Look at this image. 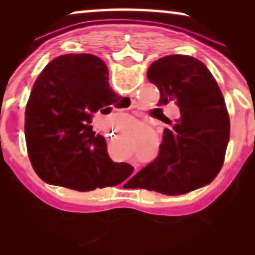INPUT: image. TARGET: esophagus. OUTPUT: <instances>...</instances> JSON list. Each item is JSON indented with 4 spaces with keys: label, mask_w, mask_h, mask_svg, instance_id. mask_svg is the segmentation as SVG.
Returning a JSON list of instances; mask_svg holds the SVG:
<instances>
[{
    "label": "esophagus",
    "mask_w": 255,
    "mask_h": 255,
    "mask_svg": "<svg viewBox=\"0 0 255 255\" xmlns=\"http://www.w3.org/2000/svg\"><path fill=\"white\" fill-rule=\"evenodd\" d=\"M115 135H116V132H113V133H108V135H107V137H108V139H113L114 137H115Z\"/></svg>",
    "instance_id": "esophagus-1"
}]
</instances>
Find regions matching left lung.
<instances>
[{
	"instance_id": "obj_1",
	"label": "left lung",
	"mask_w": 255,
	"mask_h": 255,
	"mask_svg": "<svg viewBox=\"0 0 255 255\" xmlns=\"http://www.w3.org/2000/svg\"><path fill=\"white\" fill-rule=\"evenodd\" d=\"M147 78L160 90L158 107L175 103L181 117L165 130L158 158L135 174L128 187L173 196L207 186L221 170L230 140L221 88L203 62L183 54L158 59ZM156 110L162 115V109Z\"/></svg>"
}]
</instances>
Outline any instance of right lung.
I'll return each instance as SVG.
<instances>
[{
    "instance_id": "obj_1",
    "label": "right lung",
    "mask_w": 255,
    "mask_h": 255,
    "mask_svg": "<svg viewBox=\"0 0 255 255\" xmlns=\"http://www.w3.org/2000/svg\"><path fill=\"white\" fill-rule=\"evenodd\" d=\"M109 71L94 54H64L48 62L31 89L25 109L26 148L46 183L79 191L117 186L133 167L114 162L92 115L120 100Z\"/></svg>"
}]
</instances>
